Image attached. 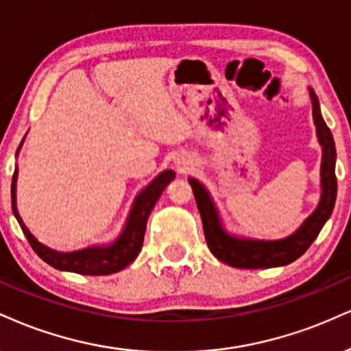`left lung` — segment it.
<instances>
[{
	"mask_svg": "<svg viewBox=\"0 0 351 351\" xmlns=\"http://www.w3.org/2000/svg\"><path fill=\"white\" fill-rule=\"evenodd\" d=\"M309 95L312 101V119H314L315 134H317L319 145L322 147L320 199L317 208L312 210L311 216L288 237L261 240L232 234L223 226L221 213H219L208 188L196 178H191V176L188 178L193 188L197 209H199L209 250L217 260L223 261L226 265H230L234 268L256 269L285 267V265L293 263L302 253H306L311 243L319 235V232L322 230L324 223L332 216L337 199L335 142H333L330 129L325 124L322 112H320L319 99L312 88H309Z\"/></svg>",
	"mask_w": 351,
	"mask_h": 351,
	"instance_id": "1",
	"label": "left lung"
}]
</instances>
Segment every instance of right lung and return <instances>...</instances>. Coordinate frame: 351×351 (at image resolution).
<instances>
[{
	"instance_id": "obj_1",
	"label": "right lung",
	"mask_w": 351,
	"mask_h": 351,
	"mask_svg": "<svg viewBox=\"0 0 351 351\" xmlns=\"http://www.w3.org/2000/svg\"><path fill=\"white\" fill-rule=\"evenodd\" d=\"M23 142H21V145H23ZM18 154L19 150L16 152V157H18ZM173 180H175V171L165 170L160 173V175L155 176V178L152 180L137 196H135L132 208L129 210L128 221H125L124 227H122L121 234L117 235L116 240H112V242L109 243L91 245V247H84L73 252H58L47 247V245H44L34 237L31 230L26 227V223L23 222V219H21L18 213V202H16L18 167H16L14 175H12L11 184L12 213H14V217L18 219L21 229H23L24 235L27 237L34 252H36L45 263H49L50 267H53L55 269H60V271L90 274V276L112 274L124 269L128 265H130L135 258H137V255L142 250L143 235H145L147 221H149L152 209L155 208L158 197L162 196L165 188H167L168 183H171Z\"/></svg>"
}]
</instances>
